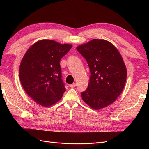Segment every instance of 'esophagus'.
I'll list each match as a JSON object with an SVG mask.
<instances>
[{
    "label": "esophagus",
    "mask_w": 149,
    "mask_h": 149,
    "mask_svg": "<svg viewBox=\"0 0 149 149\" xmlns=\"http://www.w3.org/2000/svg\"><path fill=\"white\" fill-rule=\"evenodd\" d=\"M70 86L71 88H74V87L76 86V83H73V84H70Z\"/></svg>",
    "instance_id": "34e87169"
}]
</instances>
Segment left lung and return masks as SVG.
Instances as JSON below:
<instances>
[{
  "instance_id": "obj_1",
  "label": "left lung",
  "mask_w": 149,
  "mask_h": 149,
  "mask_svg": "<svg viewBox=\"0 0 149 149\" xmlns=\"http://www.w3.org/2000/svg\"><path fill=\"white\" fill-rule=\"evenodd\" d=\"M76 49L87 61L89 82L81 93L83 101L95 110L111 105L123 92L127 69L118 49L106 40L93 39Z\"/></svg>"
}]
</instances>
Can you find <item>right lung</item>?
<instances>
[{"instance_id":"1","label":"right lung","mask_w":149,"mask_h":149,"mask_svg":"<svg viewBox=\"0 0 149 149\" xmlns=\"http://www.w3.org/2000/svg\"><path fill=\"white\" fill-rule=\"evenodd\" d=\"M72 46L41 40L32 45L22 58L19 68L21 84L26 94L39 105L49 107L61 99L66 89L60 61Z\"/></svg>"}]
</instances>
